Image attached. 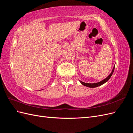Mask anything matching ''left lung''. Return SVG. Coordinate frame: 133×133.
Returning <instances> with one entry per match:
<instances>
[{
    "label": "left lung",
    "instance_id": "1",
    "mask_svg": "<svg viewBox=\"0 0 133 133\" xmlns=\"http://www.w3.org/2000/svg\"><path fill=\"white\" fill-rule=\"evenodd\" d=\"M114 68H115V65L114 66L113 69H112L111 73L110 74V75H109V76H108L105 79H104V80H102V81H100V82H99L98 83H85L80 81V82L81 83V84H82V85L85 86V87H89V88H95V87H98L99 86L102 85H103V84L107 82L109 80V79L110 78V77L111 76L112 73H113L114 70Z\"/></svg>",
    "mask_w": 133,
    "mask_h": 133
}]
</instances>
